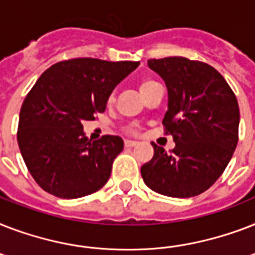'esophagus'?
<instances>
[{
	"label": "esophagus",
	"mask_w": 255,
	"mask_h": 255,
	"mask_svg": "<svg viewBox=\"0 0 255 255\" xmlns=\"http://www.w3.org/2000/svg\"><path fill=\"white\" fill-rule=\"evenodd\" d=\"M124 145L128 148L135 147V145H137V141H133V140H126V141H124Z\"/></svg>",
	"instance_id": "esophagus-1"
}]
</instances>
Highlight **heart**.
<instances>
[{
    "label": "heart",
    "mask_w": 255,
    "mask_h": 255,
    "mask_svg": "<svg viewBox=\"0 0 255 255\" xmlns=\"http://www.w3.org/2000/svg\"><path fill=\"white\" fill-rule=\"evenodd\" d=\"M156 85H159V83L156 81H153V79H143V81L139 83V90L140 92H141V95L147 94V92L149 91L152 87H155ZM111 100L112 98H110V102H111Z\"/></svg>",
    "instance_id": "heart-1"
}]
</instances>
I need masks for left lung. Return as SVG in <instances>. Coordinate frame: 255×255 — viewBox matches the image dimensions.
<instances>
[{
	"label": "left lung",
	"mask_w": 255,
	"mask_h": 255,
	"mask_svg": "<svg viewBox=\"0 0 255 255\" xmlns=\"http://www.w3.org/2000/svg\"><path fill=\"white\" fill-rule=\"evenodd\" d=\"M148 66L168 88L163 126L176 147L167 153L152 143L155 153L141 167V177L164 196L201 194L224 173L237 147V98L225 78L204 62L168 57L149 59Z\"/></svg>",
	"instance_id": "left-lung-1"
}]
</instances>
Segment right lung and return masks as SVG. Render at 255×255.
Masks as SVG:
<instances>
[{
    "label": "right lung",
    "instance_id": "add662e5",
    "mask_svg": "<svg viewBox=\"0 0 255 255\" xmlns=\"http://www.w3.org/2000/svg\"><path fill=\"white\" fill-rule=\"evenodd\" d=\"M137 66L74 58L53 65L35 82L22 103L17 140L42 189L61 198H79L108 181L123 140L104 135L92 141L82 123L106 111L112 90Z\"/></svg>",
    "mask_w": 255,
    "mask_h": 255
}]
</instances>
